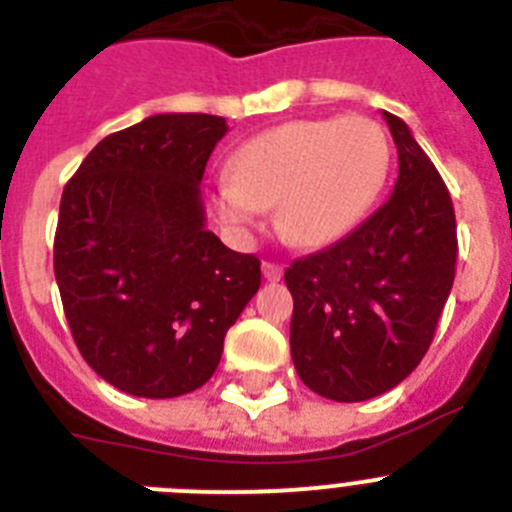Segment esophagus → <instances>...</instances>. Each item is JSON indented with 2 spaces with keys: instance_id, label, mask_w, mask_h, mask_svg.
<instances>
[{
  "instance_id": "esophagus-1",
  "label": "esophagus",
  "mask_w": 512,
  "mask_h": 512,
  "mask_svg": "<svg viewBox=\"0 0 512 512\" xmlns=\"http://www.w3.org/2000/svg\"><path fill=\"white\" fill-rule=\"evenodd\" d=\"M261 271H264V279H269V282H279L282 279V266L274 264V261H264Z\"/></svg>"
}]
</instances>
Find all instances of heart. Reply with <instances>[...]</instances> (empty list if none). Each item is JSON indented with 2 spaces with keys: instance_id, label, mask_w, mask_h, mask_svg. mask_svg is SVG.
<instances>
[{
  "instance_id": "b5f03b06",
  "label": "heart",
  "mask_w": 512,
  "mask_h": 512,
  "mask_svg": "<svg viewBox=\"0 0 512 512\" xmlns=\"http://www.w3.org/2000/svg\"><path fill=\"white\" fill-rule=\"evenodd\" d=\"M390 164V138L369 117L295 120L253 135L233 153L212 207L235 233H251L264 210L277 207L284 241L323 248L364 220Z\"/></svg>"
}]
</instances>
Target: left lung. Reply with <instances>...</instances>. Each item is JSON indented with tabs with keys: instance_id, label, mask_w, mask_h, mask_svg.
<instances>
[{
	"instance_id": "obj_1",
	"label": "left lung",
	"mask_w": 512,
	"mask_h": 512,
	"mask_svg": "<svg viewBox=\"0 0 512 512\" xmlns=\"http://www.w3.org/2000/svg\"><path fill=\"white\" fill-rule=\"evenodd\" d=\"M397 146L390 200L330 248L292 261L289 348L320 397L361 402L413 372L436 333L456 271L449 189L410 128L382 112Z\"/></svg>"
}]
</instances>
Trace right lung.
Segmentation results:
<instances>
[{
  "label": "right lung",
  "mask_w": 512,
  "mask_h": 512,
  "mask_svg": "<svg viewBox=\"0 0 512 512\" xmlns=\"http://www.w3.org/2000/svg\"><path fill=\"white\" fill-rule=\"evenodd\" d=\"M225 117L166 112L99 140L61 197L53 271L94 372L135 397L194 392L259 292L261 264L205 225L202 176Z\"/></svg>",
  "instance_id": "1"
}]
</instances>
